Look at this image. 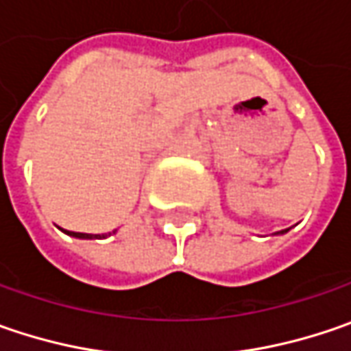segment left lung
Listing matches in <instances>:
<instances>
[{
  "instance_id": "1",
  "label": "left lung",
  "mask_w": 351,
  "mask_h": 351,
  "mask_svg": "<svg viewBox=\"0 0 351 351\" xmlns=\"http://www.w3.org/2000/svg\"><path fill=\"white\" fill-rule=\"evenodd\" d=\"M287 232H289V230H281V232H277V234H287Z\"/></svg>"
}]
</instances>
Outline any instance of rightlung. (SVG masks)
<instances>
[{"label":"right lung","instance_id":"right-lung-1","mask_svg":"<svg viewBox=\"0 0 351 351\" xmlns=\"http://www.w3.org/2000/svg\"><path fill=\"white\" fill-rule=\"evenodd\" d=\"M66 236L70 237H76V239H101V237H108V236H114L117 230L114 232H110V234H80V232H69V230H62Z\"/></svg>","mask_w":351,"mask_h":351}]
</instances>
